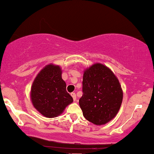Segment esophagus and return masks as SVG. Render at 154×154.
Listing matches in <instances>:
<instances>
[{"instance_id":"1","label":"esophagus","mask_w":154,"mask_h":154,"mask_svg":"<svg viewBox=\"0 0 154 154\" xmlns=\"http://www.w3.org/2000/svg\"><path fill=\"white\" fill-rule=\"evenodd\" d=\"M71 96H72V99H73L74 101H75V100H76V94H75V93L72 92L71 93Z\"/></svg>"}]
</instances>
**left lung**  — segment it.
<instances>
[{
	"mask_svg": "<svg viewBox=\"0 0 154 154\" xmlns=\"http://www.w3.org/2000/svg\"><path fill=\"white\" fill-rule=\"evenodd\" d=\"M83 95L79 105L84 118L95 125H103L118 113L123 91L110 68L96 63L86 68L83 76Z\"/></svg>",
	"mask_w": 154,
	"mask_h": 154,
	"instance_id": "8db88e82",
	"label": "left lung"
}]
</instances>
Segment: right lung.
Segmentation results:
<instances>
[{"label":"right lung","instance_id":"obj_1","mask_svg":"<svg viewBox=\"0 0 154 154\" xmlns=\"http://www.w3.org/2000/svg\"><path fill=\"white\" fill-rule=\"evenodd\" d=\"M30 97L34 108L47 118L60 115L73 101L66 91L61 68L52 64L45 66L35 77L31 87Z\"/></svg>","mask_w":154,"mask_h":154}]
</instances>
